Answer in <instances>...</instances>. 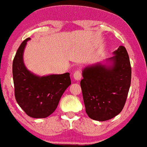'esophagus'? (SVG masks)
Listing matches in <instances>:
<instances>
[{
    "instance_id": "1",
    "label": "esophagus",
    "mask_w": 147,
    "mask_h": 147,
    "mask_svg": "<svg viewBox=\"0 0 147 147\" xmlns=\"http://www.w3.org/2000/svg\"><path fill=\"white\" fill-rule=\"evenodd\" d=\"M73 77L74 78H75V80H77V81L80 80L82 78V72L80 69H78V70H76L74 72Z\"/></svg>"
}]
</instances>
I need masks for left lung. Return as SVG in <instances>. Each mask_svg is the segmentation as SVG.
Instances as JSON below:
<instances>
[{"label": "left lung", "mask_w": 147, "mask_h": 147, "mask_svg": "<svg viewBox=\"0 0 147 147\" xmlns=\"http://www.w3.org/2000/svg\"><path fill=\"white\" fill-rule=\"evenodd\" d=\"M108 59L111 67L97 64L86 67L80 81L86 112L98 121L110 120L125 104L131 81V67L125 48L120 46Z\"/></svg>", "instance_id": "1"}]
</instances>
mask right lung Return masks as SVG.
Segmentation results:
<instances>
[{
    "instance_id": "right-lung-1",
    "label": "right lung",
    "mask_w": 147,
    "mask_h": 147,
    "mask_svg": "<svg viewBox=\"0 0 147 147\" xmlns=\"http://www.w3.org/2000/svg\"><path fill=\"white\" fill-rule=\"evenodd\" d=\"M18 49L13 61V80L16 102L28 116L45 118L57 109L61 96L71 84L69 72L38 77L27 69L23 52L27 41Z\"/></svg>"
}]
</instances>
